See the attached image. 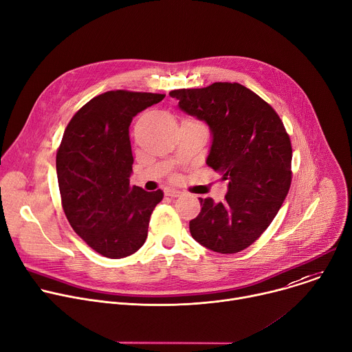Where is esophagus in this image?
Wrapping results in <instances>:
<instances>
[{
	"mask_svg": "<svg viewBox=\"0 0 352 352\" xmlns=\"http://www.w3.org/2000/svg\"><path fill=\"white\" fill-rule=\"evenodd\" d=\"M166 195L170 197V198H178L181 195V192H179V190H177V189H167L166 190Z\"/></svg>",
	"mask_w": 352,
	"mask_h": 352,
	"instance_id": "1",
	"label": "esophagus"
}]
</instances>
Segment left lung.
<instances>
[{"label":"left lung","mask_w":352,"mask_h":352,"mask_svg":"<svg viewBox=\"0 0 352 352\" xmlns=\"http://www.w3.org/2000/svg\"><path fill=\"white\" fill-rule=\"evenodd\" d=\"M170 95L181 111L206 122L212 136L206 164L229 182L223 202L199 198L190 236L214 252H239L265 232L287 195L289 136L272 107L241 84L213 82Z\"/></svg>","instance_id":"1"}]
</instances>
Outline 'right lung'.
Returning a JSON list of instances; mask_svg holds the SVG:
<instances>
[{"mask_svg": "<svg viewBox=\"0 0 352 352\" xmlns=\"http://www.w3.org/2000/svg\"><path fill=\"white\" fill-rule=\"evenodd\" d=\"M164 94L108 91L70 120L56 155L61 205L74 232L98 254L123 258L147 239L162 189L131 188L132 119Z\"/></svg>", "mask_w": 352, "mask_h": 352, "instance_id": "obj_1", "label": "right lung"}]
</instances>
